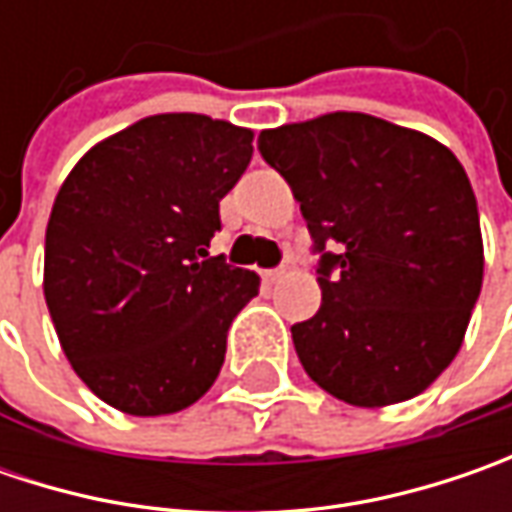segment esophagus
<instances>
[{"instance_id":"34e87169","label":"esophagus","mask_w":512,"mask_h":512,"mask_svg":"<svg viewBox=\"0 0 512 512\" xmlns=\"http://www.w3.org/2000/svg\"><path fill=\"white\" fill-rule=\"evenodd\" d=\"M282 273H285L282 267H276V270H265V282H270V285H273V282H279V279H282Z\"/></svg>"}]
</instances>
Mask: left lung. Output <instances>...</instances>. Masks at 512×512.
Wrapping results in <instances>:
<instances>
[{"label":"left lung","instance_id":"obj_1","mask_svg":"<svg viewBox=\"0 0 512 512\" xmlns=\"http://www.w3.org/2000/svg\"><path fill=\"white\" fill-rule=\"evenodd\" d=\"M302 205L322 307L290 327L307 376L356 407L419 396L462 347L482 293L479 207L442 142L367 113L262 130Z\"/></svg>","mask_w":512,"mask_h":512}]
</instances>
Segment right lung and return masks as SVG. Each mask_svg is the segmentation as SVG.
<instances>
[{"mask_svg":"<svg viewBox=\"0 0 512 512\" xmlns=\"http://www.w3.org/2000/svg\"><path fill=\"white\" fill-rule=\"evenodd\" d=\"M253 130L159 113L90 148L45 233V302L76 376L128 416H168L216 382L259 276L207 247Z\"/></svg>","mask_w":512,"mask_h":512,"instance_id":"right-lung-1","label":"right lung"}]
</instances>
